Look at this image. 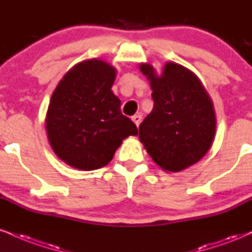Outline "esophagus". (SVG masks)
<instances>
[{"instance_id":"obj_1","label":"esophagus","mask_w":252,"mask_h":252,"mask_svg":"<svg viewBox=\"0 0 252 252\" xmlns=\"http://www.w3.org/2000/svg\"><path fill=\"white\" fill-rule=\"evenodd\" d=\"M132 121H134V123L138 126L139 124H141L142 116H141V115H134V116H132Z\"/></svg>"}]
</instances>
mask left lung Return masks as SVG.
I'll return each instance as SVG.
<instances>
[{"mask_svg": "<svg viewBox=\"0 0 252 252\" xmlns=\"http://www.w3.org/2000/svg\"><path fill=\"white\" fill-rule=\"evenodd\" d=\"M141 71L150 81L153 111L139 126V139L160 168L177 172L198 162L213 144L216 117L211 98L195 74L169 62L162 75L149 64Z\"/></svg>", "mask_w": 252, "mask_h": 252, "instance_id": "left-lung-1", "label": "left lung"}]
</instances>
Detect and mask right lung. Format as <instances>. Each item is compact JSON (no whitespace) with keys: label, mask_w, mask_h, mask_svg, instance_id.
Listing matches in <instances>:
<instances>
[{"label":"right lung","mask_w":252,"mask_h":252,"mask_svg":"<svg viewBox=\"0 0 252 252\" xmlns=\"http://www.w3.org/2000/svg\"><path fill=\"white\" fill-rule=\"evenodd\" d=\"M116 70L101 60H88L57 84L48 108L45 128L51 148L66 164L81 170L107 165L124 138L137 126L121 113L111 92Z\"/></svg>","instance_id":"obj_1"}]
</instances>
